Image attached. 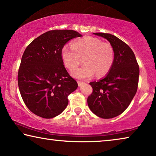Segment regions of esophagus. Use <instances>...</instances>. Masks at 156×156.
<instances>
[{"mask_svg": "<svg viewBox=\"0 0 156 156\" xmlns=\"http://www.w3.org/2000/svg\"><path fill=\"white\" fill-rule=\"evenodd\" d=\"M83 83H84V82H83V81H78V84L79 86L82 85Z\"/></svg>", "mask_w": 156, "mask_h": 156, "instance_id": "34e87169", "label": "esophagus"}]
</instances>
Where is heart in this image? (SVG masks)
Listing matches in <instances>:
<instances>
[{"mask_svg": "<svg viewBox=\"0 0 156 156\" xmlns=\"http://www.w3.org/2000/svg\"><path fill=\"white\" fill-rule=\"evenodd\" d=\"M62 57L65 66L69 71H74L83 63L84 66L72 73L74 77L87 79L96 73L103 76L110 71L115 59L113 46L104 43L101 39L92 36H85L74 42L71 47L64 46L62 50Z\"/></svg>", "mask_w": 156, "mask_h": 156, "instance_id": "b5f03b06", "label": "heart"}]
</instances>
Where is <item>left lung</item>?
Returning a JSON list of instances; mask_svg holds the SVG:
<instances>
[{
    "label": "left lung",
    "mask_w": 156,
    "mask_h": 156,
    "mask_svg": "<svg viewBox=\"0 0 156 156\" xmlns=\"http://www.w3.org/2000/svg\"><path fill=\"white\" fill-rule=\"evenodd\" d=\"M107 39L115 53L114 62L107 76L90 83L92 94L87 104L95 115L112 118L124 112L138 87L139 67L133 51L126 43L110 34L94 33Z\"/></svg>",
    "instance_id": "8db88e82"
}]
</instances>
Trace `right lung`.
<instances>
[{
  "mask_svg": "<svg viewBox=\"0 0 156 156\" xmlns=\"http://www.w3.org/2000/svg\"><path fill=\"white\" fill-rule=\"evenodd\" d=\"M82 36L73 30H51L27 46L18 71V86L27 107L36 115L52 118L63 112L78 83L67 72L62 50L71 39Z\"/></svg>",
  "mask_w": 156,
  "mask_h": 156,
  "instance_id": "right-lung-1",
  "label": "right lung"
}]
</instances>
